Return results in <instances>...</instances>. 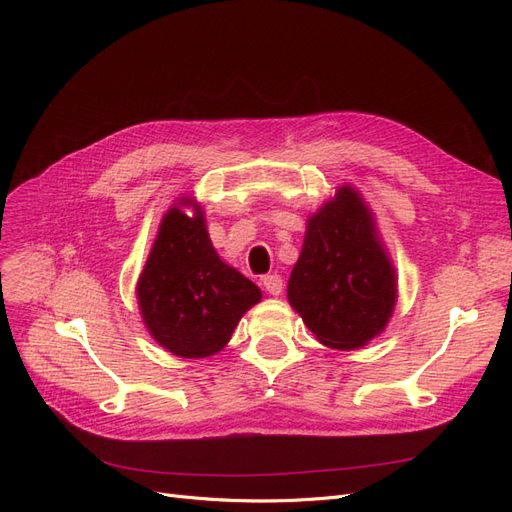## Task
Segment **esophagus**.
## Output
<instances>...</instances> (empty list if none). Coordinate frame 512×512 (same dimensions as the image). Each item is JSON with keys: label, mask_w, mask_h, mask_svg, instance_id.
I'll use <instances>...</instances> for the list:
<instances>
[{"label": "esophagus", "mask_w": 512, "mask_h": 512, "mask_svg": "<svg viewBox=\"0 0 512 512\" xmlns=\"http://www.w3.org/2000/svg\"><path fill=\"white\" fill-rule=\"evenodd\" d=\"M262 286H265V290L269 294H280L282 288H284V280L277 273H271V275L262 277Z\"/></svg>", "instance_id": "esophagus-1"}]
</instances>
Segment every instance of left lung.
Listing matches in <instances>:
<instances>
[{"instance_id": "1", "label": "left lung", "mask_w": 512, "mask_h": 512, "mask_svg": "<svg viewBox=\"0 0 512 512\" xmlns=\"http://www.w3.org/2000/svg\"><path fill=\"white\" fill-rule=\"evenodd\" d=\"M395 271L376 239L371 213L342 188L312 220L288 280V301L324 346H365L389 322Z\"/></svg>"}]
</instances>
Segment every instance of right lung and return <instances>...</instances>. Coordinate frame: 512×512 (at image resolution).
<instances>
[{"label":"right lung","mask_w":512,"mask_h":512,"mask_svg":"<svg viewBox=\"0 0 512 512\" xmlns=\"http://www.w3.org/2000/svg\"><path fill=\"white\" fill-rule=\"evenodd\" d=\"M138 305L158 344L183 359L220 352L241 316L260 301V288L213 250L200 209L173 207L136 286Z\"/></svg>","instance_id":"1"}]
</instances>
